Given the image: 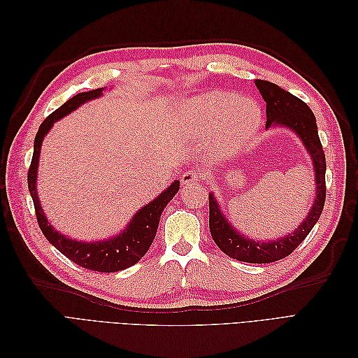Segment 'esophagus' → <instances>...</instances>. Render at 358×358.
Here are the masks:
<instances>
[{"label": "esophagus", "instance_id": "obj_1", "mask_svg": "<svg viewBox=\"0 0 358 358\" xmlns=\"http://www.w3.org/2000/svg\"><path fill=\"white\" fill-rule=\"evenodd\" d=\"M201 179V175L197 171V170H187L182 173V178H180V182L183 187H191V185H196V183Z\"/></svg>", "mask_w": 358, "mask_h": 358}]
</instances>
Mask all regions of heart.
I'll return each mask as SVG.
<instances>
[{
    "label": "heart",
    "instance_id": "heart-1",
    "mask_svg": "<svg viewBox=\"0 0 358 358\" xmlns=\"http://www.w3.org/2000/svg\"><path fill=\"white\" fill-rule=\"evenodd\" d=\"M191 131L210 136V148L218 154H229L252 138L262 124V110L254 100L213 91L196 96L185 107Z\"/></svg>",
    "mask_w": 358,
    "mask_h": 358
}]
</instances>
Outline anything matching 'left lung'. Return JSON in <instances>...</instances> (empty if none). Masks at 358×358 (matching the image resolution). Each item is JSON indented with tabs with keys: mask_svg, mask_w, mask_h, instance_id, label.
<instances>
[{
	"mask_svg": "<svg viewBox=\"0 0 358 358\" xmlns=\"http://www.w3.org/2000/svg\"><path fill=\"white\" fill-rule=\"evenodd\" d=\"M255 86L266 101V128L282 125L296 131L312 158L317 183V197L305 221L297 227L294 233L272 242L246 239L245 236L234 230L229 220L221 213L220 204L216 203L213 194H209V229L215 243L224 254L239 262L264 264L288 257L306 239L313 225L320 220L324 203H326V155H324L318 136L315 115L305 101L272 82L257 79Z\"/></svg>",
	"mask_w": 358,
	"mask_h": 358,
	"instance_id": "left-lung-1",
	"label": "left lung"
}]
</instances>
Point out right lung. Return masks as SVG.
Returning a JSON list of instances; mask_svg holds the SVG:
<instances>
[{
    "instance_id": "obj_1",
    "label": "right lung",
    "mask_w": 358,
    "mask_h": 358,
    "mask_svg": "<svg viewBox=\"0 0 358 358\" xmlns=\"http://www.w3.org/2000/svg\"><path fill=\"white\" fill-rule=\"evenodd\" d=\"M101 95L103 88L74 95L41 122L36 134L34 154H32L31 166L28 170V188L32 201H34L37 222L46 239L55 246L61 254L66 255L69 259H71L76 264H79L80 267L94 270V272L113 273L119 272V270L131 267L148 252L149 246L152 245L155 239L162 210H164L169 201L175 197L176 192L179 191V180L173 182L171 185L164 192L159 194L155 200L143 206V208L133 216V220L129 221V224L122 230V233H119L117 236L110 237V239L107 241L99 242H78L69 239L67 236L58 233L57 230H53V227L48 222L45 212L41 209L38 194L36 189L41 143L43 138L49 133V129L53 127V122H57L58 119L67 116L69 113L78 109L80 104L94 99H99Z\"/></svg>"
}]
</instances>
